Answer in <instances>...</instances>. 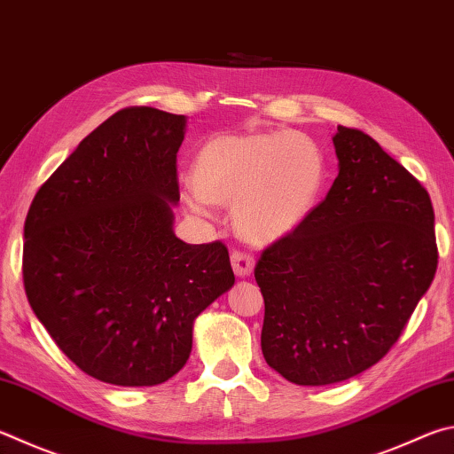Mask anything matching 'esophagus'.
I'll use <instances>...</instances> for the list:
<instances>
[{"label":"esophagus","instance_id":"obj_1","mask_svg":"<svg viewBox=\"0 0 454 454\" xmlns=\"http://www.w3.org/2000/svg\"><path fill=\"white\" fill-rule=\"evenodd\" d=\"M230 260H232V270L238 278H246L252 274L254 258L250 254L236 250V252H232V255H230Z\"/></svg>","mask_w":454,"mask_h":454}]
</instances>
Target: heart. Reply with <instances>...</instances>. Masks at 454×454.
I'll list each match as a JSON object with an SVG mask.
<instances>
[{
    "instance_id": "1",
    "label": "heart",
    "mask_w": 454,
    "mask_h": 454,
    "mask_svg": "<svg viewBox=\"0 0 454 454\" xmlns=\"http://www.w3.org/2000/svg\"><path fill=\"white\" fill-rule=\"evenodd\" d=\"M327 164L321 148L301 133L244 130L206 141L192 162L194 188L184 204L208 214V204L232 208L244 240L270 244L292 234L316 208Z\"/></svg>"
}]
</instances>
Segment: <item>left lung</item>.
<instances>
[{
  "instance_id": "8db88e82",
  "label": "left lung",
  "mask_w": 454,
  "mask_h": 454,
  "mask_svg": "<svg viewBox=\"0 0 454 454\" xmlns=\"http://www.w3.org/2000/svg\"><path fill=\"white\" fill-rule=\"evenodd\" d=\"M340 175L301 226L262 252V353L295 385H332L387 356L431 286V196L357 129L337 127Z\"/></svg>"
}]
</instances>
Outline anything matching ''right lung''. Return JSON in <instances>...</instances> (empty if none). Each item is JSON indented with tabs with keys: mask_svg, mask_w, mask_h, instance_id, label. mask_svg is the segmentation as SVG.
Here are the masks:
<instances>
[{
	"mask_svg": "<svg viewBox=\"0 0 454 454\" xmlns=\"http://www.w3.org/2000/svg\"><path fill=\"white\" fill-rule=\"evenodd\" d=\"M184 130V114L121 109L29 206V306L57 348L103 383L168 381L191 357L194 319L234 286L224 244H186L172 230Z\"/></svg>",
	"mask_w": 454,
	"mask_h": 454,
	"instance_id": "1",
	"label": "right lung"
}]
</instances>
